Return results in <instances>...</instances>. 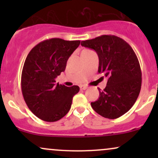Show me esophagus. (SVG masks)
Here are the masks:
<instances>
[{
  "mask_svg": "<svg viewBox=\"0 0 158 158\" xmlns=\"http://www.w3.org/2000/svg\"><path fill=\"white\" fill-rule=\"evenodd\" d=\"M88 88V87L85 86V85H81L80 86V89L81 90H86Z\"/></svg>",
  "mask_w": 158,
  "mask_h": 158,
  "instance_id": "obj_1",
  "label": "esophagus"
}]
</instances>
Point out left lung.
<instances>
[{
  "instance_id": "obj_1",
  "label": "left lung",
  "mask_w": 158,
  "mask_h": 158,
  "mask_svg": "<svg viewBox=\"0 0 158 158\" xmlns=\"http://www.w3.org/2000/svg\"><path fill=\"white\" fill-rule=\"evenodd\" d=\"M81 45L97 52L98 72L108 79L104 90L98 88L99 97L91 107L103 117L118 118L131 109L141 89L142 73L135 51L121 38L110 35L81 41Z\"/></svg>"
}]
</instances>
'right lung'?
<instances>
[{"mask_svg": "<svg viewBox=\"0 0 158 158\" xmlns=\"http://www.w3.org/2000/svg\"><path fill=\"white\" fill-rule=\"evenodd\" d=\"M79 44L80 41L50 39L40 42L27 55L21 90L28 108L39 119L56 122L70 110L79 87L56 84V78L64 71L69 57Z\"/></svg>", "mask_w": 158, "mask_h": 158, "instance_id": "right-lung-1", "label": "right lung"}]
</instances>
